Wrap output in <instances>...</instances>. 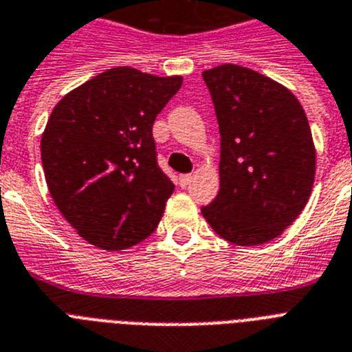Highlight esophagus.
I'll use <instances>...</instances> for the list:
<instances>
[{"label": "esophagus", "mask_w": 352, "mask_h": 352, "mask_svg": "<svg viewBox=\"0 0 352 352\" xmlns=\"http://www.w3.org/2000/svg\"><path fill=\"white\" fill-rule=\"evenodd\" d=\"M191 179H193L191 175H181V177H179V184H181V188H188V186H190V182H191Z\"/></svg>", "instance_id": "1"}]
</instances>
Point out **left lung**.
I'll list each match as a JSON object with an SVG mask.
<instances>
[{
	"label": "left lung",
	"mask_w": 352,
	"mask_h": 352,
	"mask_svg": "<svg viewBox=\"0 0 352 352\" xmlns=\"http://www.w3.org/2000/svg\"><path fill=\"white\" fill-rule=\"evenodd\" d=\"M221 130V190L202 215L236 245L284 233L309 201L316 150L300 101L284 85L241 67L202 72Z\"/></svg>",
	"instance_id": "8db88e82"
}]
</instances>
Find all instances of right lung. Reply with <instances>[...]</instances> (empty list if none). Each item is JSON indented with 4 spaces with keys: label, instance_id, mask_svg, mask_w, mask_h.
I'll list each match as a JSON object with an SVG mask.
<instances>
[{
    "label": "right lung",
    "instance_id": "obj_1",
    "mask_svg": "<svg viewBox=\"0 0 352 352\" xmlns=\"http://www.w3.org/2000/svg\"><path fill=\"white\" fill-rule=\"evenodd\" d=\"M181 76L110 68L54 107L41 161L54 204L77 235L104 251L150 236L175 190L157 166L153 121Z\"/></svg>",
    "mask_w": 352,
    "mask_h": 352
}]
</instances>
